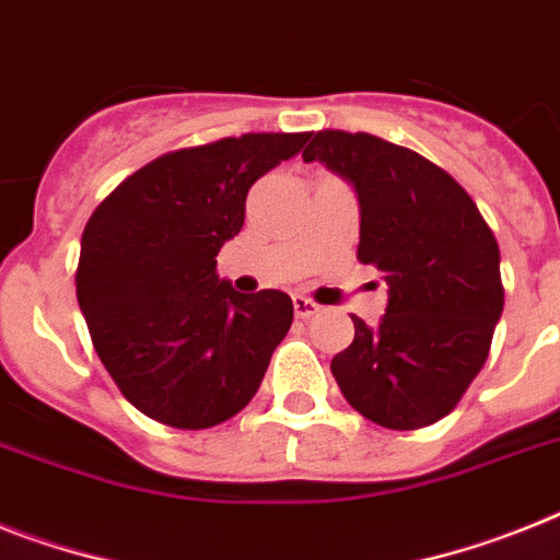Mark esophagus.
Returning <instances> with one entry per match:
<instances>
[{
  "label": "esophagus",
  "instance_id": "esophagus-1",
  "mask_svg": "<svg viewBox=\"0 0 560 560\" xmlns=\"http://www.w3.org/2000/svg\"><path fill=\"white\" fill-rule=\"evenodd\" d=\"M293 310L299 318H310V316H316L322 307H318L316 302H310L307 295H293Z\"/></svg>",
  "mask_w": 560,
  "mask_h": 560
}]
</instances>
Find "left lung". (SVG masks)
<instances>
[{
    "label": "left lung",
    "mask_w": 560,
    "mask_h": 560,
    "mask_svg": "<svg viewBox=\"0 0 560 560\" xmlns=\"http://www.w3.org/2000/svg\"><path fill=\"white\" fill-rule=\"evenodd\" d=\"M302 159L350 182L359 261L378 267L389 288L375 327L352 316L355 338L330 364L338 387L389 430L435 424L481 373L504 310L492 230L450 173L378 136L318 130Z\"/></svg>",
    "instance_id": "8db88e82"
}]
</instances>
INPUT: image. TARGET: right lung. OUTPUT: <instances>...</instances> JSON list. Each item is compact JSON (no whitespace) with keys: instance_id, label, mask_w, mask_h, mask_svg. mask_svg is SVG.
<instances>
[{"instance_id":"right-lung-1","label":"right lung","mask_w":560,"mask_h":560,"mask_svg":"<svg viewBox=\"0 0 560 560\" xmlns=\"http://www.w3.org/2000/svg\"><path fill=\"white\" fill-rule=\"evenodd\" d=\"M310 133H244L164 153L107 196L82 233L77 299L121 396L178 430L244 410L293 324L281 290L236 293L215 276L258 178Z\"/></svg>"}]
</instances>
